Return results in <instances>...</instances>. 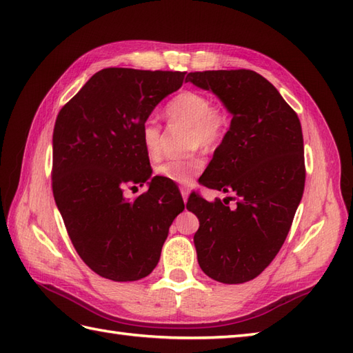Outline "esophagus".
<instances>
[{
  "label": "esophagus",
  "instance_id": "1",
  "mask_svg": "<svg viewBox=\"0 0 353 353\" xmlns=\"http://www.w3.org/2000/svg\"><path fill=\"white\" fill-rule=\"evenodd\" d=\"M181 192H182V197H183V201L188 200L190 197V190L186 188V186H181Z\"/></svg>",
  "mask_w": 353,
  "mask_h": 353
}]
</instances>
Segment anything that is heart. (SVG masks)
I'll use <instances>...</instances> for the list:
<instances>
[{
  "instance_id": "b5f03b06",
  "label": "heart",
  "mask_w": 353,
  "mask_h": 353,
  "mask_svg": "<svg viewBox=\"0 0 353 353\" xmlns=\"http://www.w3.org/2000/svg\"><path fill=\"white\" fill-rule=\"evenodd\" d=\"M167 117L174 123L191 127L190 145L211 150L220 144L228 129L226 115L212 106L206 95L183 91L167 104ZM161 125L148 118L141 127V141L147 154L156 159L161 154ZM205 167V159L196 154L185 159H168L154 168L156 176L174 183H190Z\"/></svg>"
}]
</instances>
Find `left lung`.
Here are the masks:
<instances>
[{"label":"left lung","mask_w":353,"mask_h":353,"mask_svg":"<svg viewBox=\"0 0 353 353\" xmlns=\"http://www.w3.org/2000/svg\"><path fill=\"white\" fill-rule=\"evenodd\" d=\"M185 81L215 94L232 114L201 185L235 197L208 201L192 194L186 203L200 221L194 235L199 265L223 283L252 281L281 250L303 196L301 121L254 71L190 72ZM229 199L237 200L235 207Z\"/></svg>","instance_id":"1"}]
</instances>
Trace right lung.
<instances>
[{
	"label": "right lung",
	"instance_id": "1",
	"mask_svg": "<svg viewBox=\"0 0 353 353\" xmlns=\"http://www.w3.org/2000/svg\"><path fill=\"white\" fill-rule=\"evenodd\" d=\"M185 72L106 68L61 109L52 132V194L85 264L106 279L132 282L153 272L172 220L185 205L162 177H152L141 127ZM148 178L130 202L127 185ZM134 188H136L134 186Z\"/></svg>",
	"mask_w": 353,
	"mask_h": 353
}]
</instances>
